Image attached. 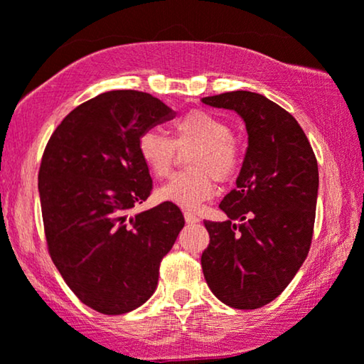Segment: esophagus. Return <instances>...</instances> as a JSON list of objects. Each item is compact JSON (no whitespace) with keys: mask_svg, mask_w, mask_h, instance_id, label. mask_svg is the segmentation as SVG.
<instances>
[{"mask_svg":"<svg viewBox=\"0 0 364 364\" xmlns=\"http://www.w3.org/2000/svg\"><path fill=\"white\" fill-rule=\"evenodd\" d=\"M185 220H186V223H190V225H193V223L200 221V220H198V216H195V215H193V213H190V211H185Z\"/></svg>","mask_w":364,"mask_h":364,"instance_id":"1","label":"esophagus"}]
</instances>
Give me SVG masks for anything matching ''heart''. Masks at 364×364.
I'll return each instance as SVG.
<instances>
[{
  "label": "heart",
  "mask_w": 364,
  "mask_h": 364,
  "mask_svg": "<svg viewBox=\"0 0 364 364\" xmlns=\"http://www.w3.org/2000/svg\"><path fill=\"white\" fill-rule=\"evenodd\" d=\"M173 138L154 129L141 133L138 154L151 176L166 178L178 161V151L188 153L191 171L179 173L158 190L161 201L196 210L210 200L218 181H230L240 171L243 154L231 126L220 116L203 109L188 111L171 126Z\"/></svg>",
  "instance_id": "1"
}]
</instances>
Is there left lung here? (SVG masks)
I'll use <instances>...</instances> for the list:
<instances>
[{"label": "left lung", "instance_id": "left-lung-1", "mask_svg": "<svg viewBox=\"0 0 364 364\" xmlns=\"http://www.w3.org/2000/svg\"><path fill=\"white\" fill-rule=\"evenodd\" d=\"M201 101L235 109L248 132L236 188L220 203L228 220H205L210 245L201 255L203 274L228 306L256 309L278 298L306 259L318 161L298 121L263 95L230 91Z\"/></svg>", "mask_w": 364, "mask_h": 364}]
</instances>
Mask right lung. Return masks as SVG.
<instances>
[{"label":"right lung","mask_w":364,"mask_h":364,"mask_svg":"<svg viewBox=\"0 0 364 364\" xmlns=\"http://www.w3.org/2000/svg\"><path fill=\"white\" fill-rule=\"evenodd\" d=\"M173 116L149 93L108 91L73 109L43 153L38 190L48 253L71 291L98 313L123 314L148 301L185 226L168 201L128 216L153 190L138 139Z\"/></svg>","instance_id":"1"}]
</instances>
